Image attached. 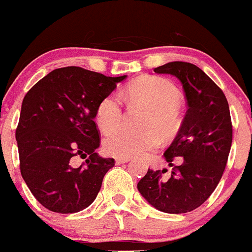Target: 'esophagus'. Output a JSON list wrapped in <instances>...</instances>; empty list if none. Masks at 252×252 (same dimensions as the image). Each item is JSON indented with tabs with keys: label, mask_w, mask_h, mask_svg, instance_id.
<instances>
[{
	"label": "esophagus",
	"mask_w": 252,
	"mask_h": 252,
	"mask_svg": "<svg viewBox=\"0 0 252 252\" xmlns=\"http://www.w3.org/2000/svg\"><path fill=\"white\" fill-rule=\"evenodd\" d=\"M130 159L129 158H121V157H117L116 158V163L117 164H122V163H126V162H129Z\"/></svg>",
	"instance_id": "esophagus-1"
}]
</instances>
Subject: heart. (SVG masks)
I'll return each mask as SVG.
<instances>
[{"label": "heart", "instance_id": "heart-1", "mask_svg": "<svg viewBox=\"0 0 252 252\" xmlns=\"http://www.w3.org/2000/svg\"><path fill=\"white\" fill-rule=\"evenodd\" d=\"M124 97L131 105L146 110L141 122L144 130L139 133L117 130L108 134L103 140L106 154L121 158L144 157L158 146V134L169 138L178 131L183 98L172 81L159 77L139 79L126 88ZM121 122V100L116 94H111L98 103L96 123L103 133H110L118 128Z\"/></svg>", "mask_w": 252, "mask_h": 252}]
</instances>
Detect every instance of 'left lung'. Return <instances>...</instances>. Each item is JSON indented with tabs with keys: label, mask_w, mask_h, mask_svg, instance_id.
Segmentation results:
<instances>
[{
	"label": "left lung",
	"mask_w": 252,
	"mask_h": 252,
	"mask_svg": "<svg viewBox=\"0 0 252 252\" xmlns=\"http://www.w3.org/2000/svg\"><path fill=\"white\" fill-rule=\"evenodd\" d=\"M171 74L184 89L188 111L178 135L164 152L172 173L149 169L138 190L150 205L166 213H187L201 206L215 191L227 164L233 128L228 101L204 70L188 62H169L154 69ZM179 157L182 163L171 162Z\"/></svg>",
	"instance_id": "8db88e82"
}]
</instances>
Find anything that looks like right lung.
Masks as SVG:
<instances>
[{
    "instance_id": "1",
    "label": "right lung",
    "mask_w": 252,
    "mask_h": 252,
    "mask_svg": "<svg viewBox=\"0 0 252 252\" xmlns=\"http://www.w3.org/2000/svg\"><path fill=\"white\" fill-rule=\"evenodd\" d=\"M126 78L58 68L25 95L16 130L20 173L47 210L75 213L97 196L114 159L96 152L100 135L94 119L98 103ZM75 156L86 159L84 167L71 166Z\"/></svg>"
}]
</instances>
